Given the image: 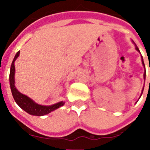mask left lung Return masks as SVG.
<instances>
[{
    "instance_id": "8db88e82",
    "label": "left lung",
    "mask_w": 150,
    "mask_h": 150,
    "mask_svg": "<svg viewBox=\"0 0 150 150\" xmlns=\"http://www.w3.org/2000/svg\"><path fill=\"white\" fill-rule=\"evenodd\" d=\"M136 49H137V50H138V51H139V49L137 48V46H136ZM142 63H143V65L145 66V64H144V62H143V59H142ZM149 71H150V67H149ZM144 78L145 79V74H144ZM149 82H150V80H149ZM143 90H144V88H143ZM143 90H142V92H143Z\"/></svg>"
}]
</instances>
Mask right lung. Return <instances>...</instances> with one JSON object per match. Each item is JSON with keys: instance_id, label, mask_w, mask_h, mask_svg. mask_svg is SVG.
<instances>
[{"instance_id": "add662e5", "label": "right lung", "mask_w": 150, "mask_h": 150, "mask_svg": "<svg viewBox=\"0 0 150 150\" xmlns=\"http://www.w3.org/2000/svg\"><path fill=\"white\" fill-rule=\"evenodd\" d=\"M20 51H18L14 59L13 60L11 64V68H10V73H9V83H10V88H11L12 94L13 96L14 100L16 103L19 105V107L21 108L24 111L28 112L30 115L33 116H44L48 114L50 112L55 110L57 108H59L61 106H62L64 103L61 101L55 104H53L50 106H43L40 104H36L35 102L31 100L30 98L26 96L25 95L21 94V92L18 91V89L15 88L14 85V75H15V67L14 62L16 59L19 56Z\"/></svg>"}]
</instances>
